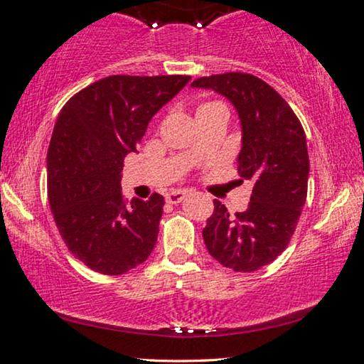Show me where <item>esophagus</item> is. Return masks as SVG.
<instances>
[{"instance_id": "34e87169", "label": "esophagus", "mask_w": 364, "mask_h": 364, "mask_svg": "<svg viewBox=\"0 0 364 364\" xmlns=\"http://www.w3.org/2000/svg\"><path fill=\"white\" fill-rule=\"evenodd\" d=\"M184 196H186V191H171V193L166 194V203L178 204V203L183 201Z\"/></svg>"}]
</instances>
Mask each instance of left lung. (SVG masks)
I'll list each match as a JSON object with an SVG mask.
<instances>
[{"mask_svg":"<svg viewBox=\"0 0 364 364\" xmlns=\"http://www.w3.org/2000/svg\"><path fill=\"white\" fill-rule=\"evenodd\" d=\"M191 85L218 92L235 107L242 127L237 171L254 183L247 209L234 216L214 199L204 244L224 267L254 272L284 252L305 206L310 161L304 127L279 92L252 74H216Z\"/></svg>","mask_w":364,"mask_h":364,"instance_id":"1","label":"left lung"}]
</instances>
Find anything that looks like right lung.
Returning <instances> with one entry per match:
<instances>
[{"mask_svg":"<svg viewBox=\"0 0 364 364\" xmlns=\"http://www.w3.org/2000/svg\"><path fill=\"white\" fill-rule=\"evenodd\" d=\"M189 79L110 75L77 92L55 120L48 150L49 206L68 249L95 272H129L155 247L165 199L153 193L148 201H127L122 168L151 117Z\"/></svg>","mask_w":364,"mask_h":364,"instance_id":"1","label":"right lung"}]
</instances>
